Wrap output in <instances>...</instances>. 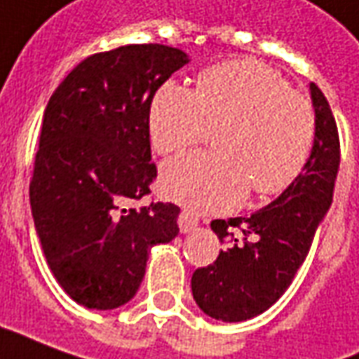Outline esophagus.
Instances as JSON below:
<instances>
[{
    "mask_svg": "<svg viewBox=\"0 0 359 359\" xmlns=\"http://www.w3.org/2000/svg\"><path fill=\"white\" fill-rule=\"evenodd\" d=\"M177 224H180V230H182V232L187 233L197 228V218H195L191 212L182 210V212H180V216H177Z\"/></svg>",
    "mask_w": 359,
    "mask_h": 359,
    "instance_id": "obj_1",
    "label": "esophagus"
}]
</instances>
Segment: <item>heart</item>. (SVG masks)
I'll return each mask as SVG.
<instances>
[{
  "mask_svg": "<svg viewBox=\"0 0 359 359\" xmlns=\"http://www.w3.org/2000/svg\"><path fill=\"white\" fill-rule=\"evenodd\" d=\"M218 129V152H191L162 168L170 199L193 210L218 212L245 197L286 191L307 166L315 143V111L280 73L255 60H232L203 71L197 90L166 83L149 114L151 143L172 154Z\"/></svg>",
  "mask_w": 359,
  "mask_h": 359,
  "instance_id": "obj_1",
  "label": "heart"
}]
</instances>
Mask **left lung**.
<instances>
[{
	"instance_id": "1",
	"label": "left lung",
	"mask_w": 359,
	"mask_h": 359,
	"mask_svg": "<svg viewBox=\"0 0 359 359\" xmlns=\"http://www.w3.org/2000/svg\"><path fill=\"white\" fill-rule=\"evenodd\" d=\"M309 90L315 143L304 172L278 199L251 216L210 222L228 248L212 265L193 273L191 290L197 306L212 319L248 321L273 306L306 261L332 203L340 166L337 121L321 88L311 83Z\"/></svg>"
}]
</instances>
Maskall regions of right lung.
Returning <instances> with one entry per match:
<instances>
[{"label":"right lung","instance_id":"obj_1","mask_svg":"<svg viewBox=\"0 0 359 359\" xmlns=\"http://www.w3.org/2000/svg\"><path fill=\"white\" fill-rule=\"evenodd\" d=\"M187 53L129 44L88 55L44 110L30 207L50 271L88 309H116L137 294L152 245L180 232L174 203H131L151 193L149 114Z\"/></svg>","mask_w":359,"mask_h":359}]
</instances>
